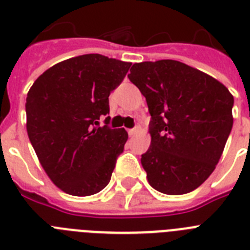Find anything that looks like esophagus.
Listing matches in <instances>:
<instances>
[{"label":"esophagus","mask_w":250,"mask_h":250,"mask_svg":"<svg viewBox=\"0 0 250 250\" xmlns=\"http://www.w3.org/2000/svg\"><path fill=\"white\" fill-rule=\"evenodd\" d=\"M138 127H134V129H129L127 130V134H129V136H132V135H135L136 132H138Z\"/></svg>","instance_id":"34e87169"}]
</instances>
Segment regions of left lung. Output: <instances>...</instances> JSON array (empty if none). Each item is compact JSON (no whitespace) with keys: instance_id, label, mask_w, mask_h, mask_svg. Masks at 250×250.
I'll list each match as a JSON object with an SVG mask.
<instances>
[{"instance_id":"obj_1","label":"left lung","mask_w":250,"mask_h":250,"mask_svg":"<svg viewBox=\"0 0 250 250\" xmlns=\"http://www.w3.org/2000/svg\"><path fill=\"white\" fill-rule=\"evenodd\" d=\"M127 77L151 116V144L141 155L149 184L169 195L190 193L222 156L234 98L214 77L175 60L134 63Z\"/></svg>"}]
</instances>
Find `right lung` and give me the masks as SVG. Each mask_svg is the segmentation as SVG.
<instances>
[{"instance_id": "1", "label": "right lung", "mask_w": 250, "mask_h": 250, "mask_svg": "<svg viewBox=\"0 0 250 250\" xmlns=\"http://www.w3.org/2000/svg\"><path fill=\"white\" fill-rule=\"evenodd\" d=\"M130 66L99 54L72 57L46 70L28 91L31 144L48 178L70 195H92L109 184L127 132L111 129L104 116Z\"/></svg>"}]
</instances>
